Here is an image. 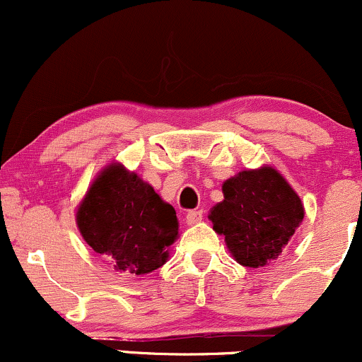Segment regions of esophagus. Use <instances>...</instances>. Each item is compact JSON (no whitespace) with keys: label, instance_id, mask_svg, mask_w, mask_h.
Listing matches in <instances>:
<instances>
[{"label":"esophagus","instance_id":"34e87169","mask_svg":"<svg viewBox=\"0 0 362 362\" xmlns=\"http://www.w3.org/2000/svg\"><path fill=\"white\" fill-rule=\"evenodd\" d=\"M202 211H190L189 214H187V217H185V221H187V224H197V223H200V221H202Z\"/></svg>","mask_w":362,"mask_h":362}]
</instances>
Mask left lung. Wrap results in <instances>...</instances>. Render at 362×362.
<instances>
[{
	"label": "left lung",
	"instance_id": "obj_1",
	"mask_svg": "<svg viewBox=\"0 0 362 362\" xmlns=\"http://www.w3.org/2000/svg\"><path fill=\"white\" fill-rule=\"evenodd\" d=\"M223 192L209 219L234 259L250 268L275 261L303 221L298 195L272 167L238 173L224 182Z\"/></svg>",
	"mask_w": 362,
	"mask_h": 362
}]
</instances>
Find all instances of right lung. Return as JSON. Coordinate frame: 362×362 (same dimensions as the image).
I'll return each mask as SVG.
<instances>
[{
  "label": "right lung",
  "instance_id": "add662e5",
  "mask_svg": "<svg viewBox=\"0 0 362 362\" xmlns=\"http://www.w3.org/2000/svg\"><path fill=\"white\" fill-rule=\"evenodd\" d=\"M77 226L87 245L129 275L165 264L167 246L178 234L175 209L121 165H111L93 182L77 211Z\"/></svg>",
  "mask_w": 362,
  "mask_h": 362
}]
</instances>
